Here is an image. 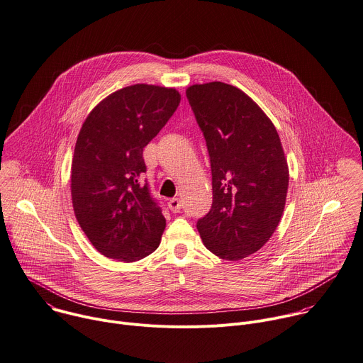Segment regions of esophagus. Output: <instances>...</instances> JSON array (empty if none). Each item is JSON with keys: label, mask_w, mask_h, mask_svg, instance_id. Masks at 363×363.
Returning a JSON list of instances; mask_svg holds the SVG:
<instances>
[{"label": "esophagus", "mask_w": 363, "mask_h": 363, "mask_svg": "<svg viewBox=\"0 0 363 363\" xmlns=\"http://www.w3.org/2000/svg\"><path fill=\"white\" fill-rule=\"evenodd\" d=\"M181 201L179 198H172L168 201V208L172 211V212H179L181 211Z\"/></svg>", "instance_id": "esophagus-1"}]
</instances>
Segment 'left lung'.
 Masks as SVG:
<instances>
[{
    "instance_id": "1",
    "label": "left lung",
    "mask_w": 363,
    "mask_h": 363,
    "mask_svg": "<svg viewBox=\"0 0 363 363\" xmlns=\"http://www.w3.org/2000/svg\"><path fill=\"white\" fill-rule=\"evenodd\" d=\"M186 98L212 172V206L196 228L216 257L247 258L268 242L285 208L289 172L279 135L236 86L218 81L192 85Z\"/></svg>"
}]
</instances>
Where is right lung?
I'll return each instance as SVG.
<instances>
[{
	"label": "right lung",
	"mask_w": 363,
	"mask_h": 363,
	"mask_svg": "<svg viewBox=\"0 0 363 363\" xmlns=\"http://www.w3.org/2000/svg\"><path fill=\"white\" fill-rule=\"evenodd\" d=\"M179 101L174 88L137 84L106 96L82 124L71 168L72 205L91 244L106 258L134 262L160 245L165 218L143 179V152Z\"/></svg>",
	"instance_id": "1"
}]
</instances>
